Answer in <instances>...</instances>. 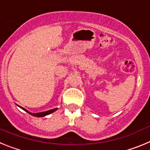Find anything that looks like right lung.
Wrapping results in <instances>:
<instances>
[{
  "label": "right lung",
  "mask_w": 150,
  "mask_h": 150,
  "mask_svg": "<svg viewBox=\"0 0 150 150\" xmlns=\"http://www.w3.org/2000/svg\"><path fill=\"white\" fill-rule=\"evenodd\" d=\"M17 106L20 107V108H22V110H24L25 111V112H27L28 113H29V114H30V115H31V116H36V117H43V116H47V115L50 114V113H52V112H55V111L57 110V109H58V108H55V109L45 111V112H37V113H33V112H29L28 110H27L25 109V108H23V107H20V106H18V105H17Z\"/></svg>",
  "instance_id": "1"
}]
</instances>
